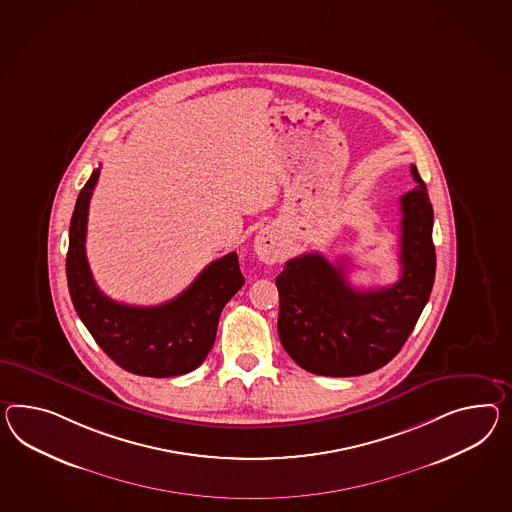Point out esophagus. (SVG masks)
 Here are the masks:
<instances>
[{
    "instance_id": "1",
    "label": "esophagus",
    "mask_w": 512,
    "mask_h": 512,
    "mask_svg": "<svg viewBox=\"0 0 512 512\" xmlns=\"http://www.w3.org/2000/svg\"><path fill=\"white\" fill-rule=\"evenodd\" d=\"M254 250L263 263H276L282 258V243L273 232H260L254 241Z\"/></svg>"
}]
</instances>
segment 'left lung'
I'll return each mask as SVG.
<instances>
[{
    "label": "left lung",
    "mask_w": 512,
    "mask_h": 512,
    "mask_svg": "<svg viewBox=\"0 0 512 512\" xmlns=\"http://www.w3.org/2000/svg\"><path fill=\"white\" fill-rule=\"evenodd\" d=\"M418 185L401 197V276L394 286L354 289L345 260L332 265L319 252L286 262L276 276L278 336L306 371L325 377L366 375L401 351L429 301L436 273L433 206Z\"/></svg>",
    "instance_id": "left-lung-1"
}]
</instances>
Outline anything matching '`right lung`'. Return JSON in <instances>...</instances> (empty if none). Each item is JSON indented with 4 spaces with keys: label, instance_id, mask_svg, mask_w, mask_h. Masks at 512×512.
Listing matches in <instances>:
<instances>
[{
    "label": "right lung",
    "instance_id": "obj_1",
    "mask_svg": "<svg viewBox=\"0 0 512 512\" xmlns=\"http://www.w3.org/2000/svg\"><path fill=\"white\" fill-rule=\"evenodd\" d=\"M100 169L79 191L70 221L66 280L79 319L118 366L141 377H176L200 366L213 347L219 317L241 286L236 252L211 262L176 299L159 306H130L104 295L92 278L87 217Z\"/></svg>",
    "mask_w": 512,
    "mask_h": 512
}]
</instances>
